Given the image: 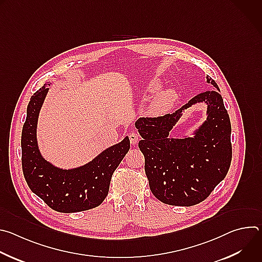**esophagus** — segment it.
<instances>
[{"label":"esophagus","instance_id":"1","mask_svg":"<svg viewBox=\"0 0 262 262\" xmlns=\"http://www.w3.org/2000/svg\"><path fill=\"white\" fill-rule=\"evenodd\" d=\"M128 137H129V141H130V143H132L133 145H136V144L139 142L140 136H139L137 133L132 132V133L128 135Z\"/></svg>","mask_w":262,"mask_h":262}]
</instances>
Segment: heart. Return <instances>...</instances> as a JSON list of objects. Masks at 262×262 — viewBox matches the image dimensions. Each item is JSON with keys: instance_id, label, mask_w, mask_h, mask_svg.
I'll list each match as a JSON object with an SVG mask.
<instances>
[{"instance_id": "obj_1", "label": "heart", "mask_w": 262, "mask_h": 262, "mask_svg": "<svg viewBox=\"0 0 262 262\" xmlns=\"http://www.w3.org/2000/svg\"><path fill=\"white\" fill-rule=\"evenodd\" d=\"M162 82L160 80L149 81L143 88L144 95H152L161 89ZM178 99V93L174 88L161 90L156 94L146 106V112L150 116H161L168 112Z\"/></svg>"}]
</instances>
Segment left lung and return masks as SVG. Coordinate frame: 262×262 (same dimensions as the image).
Here are the masks:
<instances>
[{
  "label": "left lung",
  "instance_id": "left-lung-1",
  "mask_svg": "<svg viewBox=\"0 0 262 262\" xmlns=\"http://www.w3.org/2000/svg\"><path fill=\"white\" fill-rule=\"evenodd\" d=\"M198 94L173 114L140 118L135 126L143 138L139 148L145 158V172L152 194L163 203L193 206L205 200L229 170L231 123L216 83ZM203 102L207 119L192 137L174 138L169 132L184 109Z\"/></svg>",
  "mask_w": 262,
  "mask_h": 262
}]
</instances>
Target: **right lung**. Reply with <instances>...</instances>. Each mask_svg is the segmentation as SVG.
<instances>
[{
  "label": "right lung",
  "mask_w": 262,
  "mask_h": 262,
  "mask_svg": "<svg viewBox=\"0 0 262 262\" xmlns=\"http://www.w3.org/2000/svg\"><path fill=\"white\" fill-rule=\"evenodd\" d=\"M49 83L36 91L28 104L21 132V165L31 191L56 211L70 213L94 208L105 199L112 175L129 150V139L112 145L90 162L76 168H60L41 155L37 141L40 110Z\"/></svg>",
  "instance_id": "1"
}]
</instances>
